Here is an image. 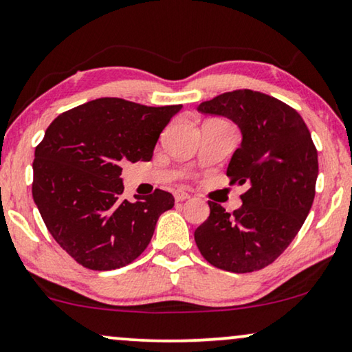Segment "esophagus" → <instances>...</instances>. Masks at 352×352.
Returning <instances> with one entry per match:
<instances>
[{
	"instance_id": "obj_1",
	"label": "esophagus",
	"mask_w": 352,
	"mask_h": 352,
	"mask_svg": "<svg viewBox=\"0 0 352 352\" xmlns=\"http://www.w3.org/2000/svg\"><path fill=\"white\" fill-rule=\"evenodd\" d=\"M189 197H190V195L187 194L186 190H182V189L175 190V199H176V202H184V200H187Z\"/></svg>"
}]
</instances>
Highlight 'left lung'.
I'll return each mask as SVG.
<instances>
[{"label": "left lung", "instance_id": "8db88e82", "mask_svg": "<svg viewBox=\"0 0 352 352\" xmlns=\"http://www.w3.org/2000/svg\"><path fill=\"white\" fill-rule=\"evenodd\" d=\"M197 109L241 129L243 142L226 176L245 190L243 207L232 213L208 202L210 217L195 230V244L221 270H262L285 252L309 215L318 175L316 145L294 108L262 92L232 90Z\"/></svg>", "mask_w": 352, "mask_h": 352}]
</instances>
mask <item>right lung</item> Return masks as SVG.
Masks as SVG:
<instances>
[{"instance_id": "obj_1", "label": "right lung", "mask_w": 352, "mask_h": 352, "mask_svg": "<svg viewBox=\"0 0 352 352\" xmlns=\"http://www.w3.org/2000/svg\"><path fill=\"white\" fill-rule=\"evenodd\" d=\"M181 104L97 98L54 118L36 145L32 195L54 241L82 267L115 270L147 249L175 197L122 199L124 163L148 162Z\"/></svg>"}]
</instances>
